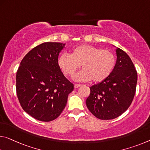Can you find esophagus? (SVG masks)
<instances>
[{"label": "esophagus", "instance_id": "1", "mask_svg": "<svg viewBox=\"0 0 150 150\" xmlns=\"http://www.w3.org/2000/svg\"><path fill=\"white\" fill-rule=\"evenodd\" d=\"M81 84H75L74 85V87H75V89H77V88H78V87H79L80 86H81Z\"/></svg>", "mask_w": 150, "mask_h": 150}]
</instances>
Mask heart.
Returning <instances> with one entry per match:
<instances>
[{
  "mask_svg": "<svg viewBox=\"0 0 150 150\" xmlns=\"http://www.w3.org/2000/svg\"><path fill=\"white\" fill-rule=\"evenodd\" d=\"M116 58L112 51L89 45H81L71 49V54L59 57V67L67 77H72L80 65L83 69L74 76L77 81L100 83L109 77L115 65Z\"/></svg>",
  "mask_w": 150,
  "mask_h": 150,
  "instance_id": "1",
  "label": "heart"
}]
</instances>
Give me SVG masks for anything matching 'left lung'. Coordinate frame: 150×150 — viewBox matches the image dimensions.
I'll return each instance as SVG.
<instances>
[{
  "label": "left lung",
  "mask_w": 150,
  "mask_h": 150,
  "mask_svg": "<svg viewBox=\"0 0 150 150\" xmlns=\"http://www.w3.org/2000/svg\"><path fill=\"white\" fill-rule=\"evenodd\" d=\"M117 61L109 77L90 87L86 105L91 113L102 120H113L130 106L136 89L137 74L128 54L116 49Z\"/></svg>",
  "instance_id": "1"
}]
</instances>
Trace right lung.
<instances>
[{
    "label": "right lung",
    "mask_w": 150,
    "mask_h": 150,
    "mask_svg": "<svg viewBox=\"0 0 150 150\" xmlns=\"http://www.w3.org/2000/svg\"><path fill=\"white\" fill-rule=\"evenodd\" d=\"M65 45L46 42L35 47L23 59L16 72V94L21 107L41 122L57 118L74 89L57 63Z\"/></svg>",
    "instance_id": "right-lung-1"
}]
</instances>
